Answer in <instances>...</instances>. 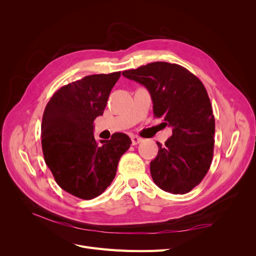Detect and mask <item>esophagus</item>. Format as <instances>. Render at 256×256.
<instances>
[{
	"label": "esophagus",
	"mask_w": 256,
	"mask_h": 256,
	"mask_svg": "<svg viewBox=\"0 0 256 256\" xmlns=\"http://www.w3.org/2000/svg\"><path fill=\"white\" fill-rule=\"evenodd\" d=\"M142 141L143 140H142L140 136H131V143H132V145H136L138 143H141Z\"/></svg>",
	"instance_id": "1"
}]
</instances>
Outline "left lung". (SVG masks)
Returning <instances> with one entry per match:
<instances>
[{"mask_svg":"<svg viewBox=\"0 0 256 256\" xmlns=\"http://www.w3.org/2000/svg\"><path fill=\"white\" fill-rule=\"evenodd\" d=\"M148 90L154 118L172 127V136L150 162L158 187L184 194L198 186L210 168L214 146V116L203 83L184 67L154 62L122 72Z\"/></svg>","mask_w":256,"mask_h":256,"instance_id":"8db88e82","label":"left lung"}]
</instances>
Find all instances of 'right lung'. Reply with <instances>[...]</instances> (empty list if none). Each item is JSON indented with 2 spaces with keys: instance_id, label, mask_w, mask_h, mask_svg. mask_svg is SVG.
<instances>
[{
  "instance_id": "right-lung-1",
  "label": "right lung",
  "mask_w": 256,
  "mask_h": 256,
  "mask_svg": "<svg viewBox=\"0 0 256 256\" xmlns=\"http://www.w3.org/2000/svg\"><path fill=\"white\" fill-rule=\"evenodd\" d=\"M120 72L92 74L54 92L42 122L46 164L60 187L70 194L92 200L113 182L120 157L130 147L125 134H113L98 143L92 122L104 114Z\"/></svg>"
}]
</instances>
